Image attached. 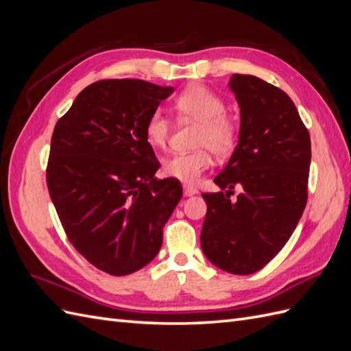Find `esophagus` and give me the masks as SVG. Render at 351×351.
Segmentation results:
<instances>
[{
	"label": "esophagus",
	"instance_id": "esophagus-1",
	"mask_svg": "<svg viewBox=\"0 0 351 351\" xmlns=\"http://www.w3.org/2000/svg\"><path fill=\"white\" fill-rule=\"evenodd\" d=\"M183 193L186 197H190V196H195L197 193V190L195 187H190V186H184L183 187Z\"/></svg>",
	"mask_w": 351,
	"mask_h": 351
}]
</instances>
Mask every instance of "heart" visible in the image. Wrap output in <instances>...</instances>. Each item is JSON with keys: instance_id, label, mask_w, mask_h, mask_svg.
Segmentation results:
<instances>
[{"instance_id": "obj_1", "label": "heart", "mask_w": 351, "mask_h": 351, "mask_svg": "<svg viewBox=\"0 0 351 351\" xmlns=\"http://www.w3.org/2000/svg\"><path fill=\"white\" fill-rule=\"evenodd\" d=\"M174 107L183 119L199 124L195 146L189 154H173L162 161V173L184 184H196L212 164V152L227 156L237 141L236 125L226 114V105L215 93L204 86L184 90L176 99ZM171 124L162 110H155L145 124L146 142L155 149L165 147Z\"/></svg>"}]
</instances>
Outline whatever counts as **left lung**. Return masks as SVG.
I'll use <instances>...</instances> for the list:
<instances>
[{"label":"left lung","mask_w":351,"mask_h":351,"mask_svg":"<svg viewBox=\"0 0 351 351\" xmlns=\"http://www.w3.org/2000/svg\"><path fill=\"white\" fill-rule=\"evenodd\" d=\"M240 107L239 142L204 193L208 210L200 246L219 269L249 275L262 269L291 237L307 202L311 136L289 95L250 74L228 82ZM234 186L242 193L231 202Z\"/></svg>","instance_id":"left-lung-1"}]
</instances>
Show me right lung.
<instances>
[{"mask_svg":"<svg viewBox=\"0 0 351 351\" xmlns=\"http://www.w3.org/2000/svg\"><path fill=\"white\" fill-rule=\"evenodd\" d=\"M174 88L99 80L84 88L57 121L47 183L67 237L93 267L115 277L146 267L183 196L159 168L145 124Z\"/></svg>","mask_w":351,"mask_h":351,"instance_id":"1","label":"right lung"}]
</instances>
